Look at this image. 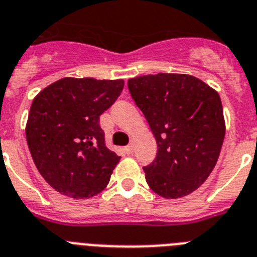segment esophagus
<instances>
[{"label": "esophagus", "instance_id": "1", "mask_svg": "<svg viewBox=\"0 0 257 257\" xmlns=\"http://www.w3.org/2000/svg\"><path fill=\"white\" fill-rule=\"evenodd\" d=\"M133 149H135V146H133V144H131V145H128V146H125V149H124V150H125V153L128 154V155H131V154L133 153Z\"/></svg>", "mask_w": 257, "mask_h": 257}]
</instances>
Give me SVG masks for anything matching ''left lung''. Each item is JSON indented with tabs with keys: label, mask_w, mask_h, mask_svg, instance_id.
<instances>
[{
	"label": "left lung",
	"mask_w": 257,
	"mask_h": 257,
	"mask_svg": "<svg viewBox=\"0 0 257 257\" xmlns=\"http://www.w3.org/2000/svg\"><path fill=\"white\" fill-rule=\"evenodd\" d=\"M128 88L158 146L155 160L144 168L147 185L166 199L189 195L208 178L221 151L220 95L186 73L138 76L128 80Z\"/></svg>",
	"instance_id": "1"
}]
</instances>
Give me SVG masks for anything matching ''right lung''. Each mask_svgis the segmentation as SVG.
Masks as SVG:
<instances>
[{
    "instance_id": "1",
    "label": "right lung",
    "mask_w": 257,
    "mask_h": 257,
    "mask_svg": "<svg viewBox=\"0 0 257 257\" xmlns=\"http://www.w3.org/2000/svg\"><path fill=\"white\" fill-rule=\"evenodd\" d=\"M122 88L121 79L64 77L33 98L27 144L35 166L55 191L88 199L108 185L120 156L106 147L99 116Z\"/></svg>"
}]
</instances>
